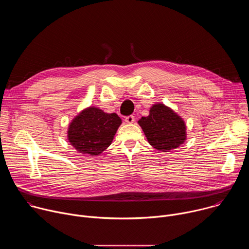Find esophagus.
<instances>
[{
  "mask_svg": "<svg viewBox=\"0 0 249 249\" xmlns=\"http://www.w3.org/2000/svg\"><path fill=\"white\" fill-rule=\"evenodd\" d=\"M125 121H126L128 124H132V123H134V121H135V117H134L133 115L127 116V117L125 118Z\"/></svg>",
  "mask_w": 249,
  "mask_h": 249,
  "instance_id": "34e87169",
  "label": "esophagus"
}]
</instances>
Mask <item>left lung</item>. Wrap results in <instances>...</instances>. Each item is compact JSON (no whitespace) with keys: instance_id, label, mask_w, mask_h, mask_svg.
Segmentation results:
<instances>
[{"instance_id":"8db88e82","label":"left lung","mask_w":249,"mask_h":249,"mask_svg":"<svg viewBox=\"0 0 249 249\" xmlns=\"http://www.w3.org/2000/svg\"><path fill=\"white\" fill-rule=\"evenodd\" d=\"M138 124L150 145L160 152H171L187 139L183 118L163 103L153 104L149 115L142 117Z\"/></svg>"}]
</instances>
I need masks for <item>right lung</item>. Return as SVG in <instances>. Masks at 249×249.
Wrapping results in <instances>:
<instances>
[{
	"label": "right lung",
	"mask_w": 249,
	"mask_h": 249,
	"mask_svg": "<svg viewBox=\"0 0 249 249\" xmlns=\"http://www.w3.org/2000/svg\"><path fill=\"white\" fill-rule=\"evenodd\" d=\"M121 123L116 113H106L90 105L70 122L67 138L77 152L99 156L111 145Z\"/></svg>",
	"instance_id": "1"
}]
</instances>
